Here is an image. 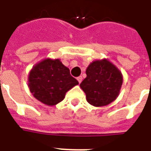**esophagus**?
Returning <instances> with one entry per match:
<instances>
[{
  "instance_id": "1",
  "label": "esophagus",
  "mask_w": 151,
  "mask_h": 151,
  "mask_svg": "<svg viewBox=\"0 0 151 151\" xmlns=\"http://www.w3.org/2000/svg\"><path fill=\"white\" fill-rule=\"evenodd\" d=\"M77 80H78V82H79V84H81V82L82 81V77H81V76H80V77L77 78Z\"/></svg>"
}]
</instances>
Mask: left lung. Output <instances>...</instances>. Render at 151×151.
<instances>
[{
  "mask_svg": "<svg viewBox=\"0 0 151 151\" xmlns=\"http://www.w3.org/2000/svg\"><path fill=\"white\" fill-rule=\"evenodd\" d=\"M86 74L80 87L88 103L95 107L105 106L119 96L122 84V73L108 60L93 61L87 68Z\"/></svg>",
  "mask_w": 151,
  "mask_h": 151,
  "instance_id": "1",
  "label": "left lung"
}]
</instances>
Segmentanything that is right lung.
Segmentation results:
<instances>
[{"mask_svg":"<svg viewBox=\"0 0 151 151\" xmlns=\"http://www.w3.org/2000/svg\"><path fill=\"white\" fill-rule=\"evenodd\" d=\"M78 84L59 59H45L29 72V90L37 100L50 106L63 101L66 93Z\"/></svg>","mask_w":151,"mask_h":151,"instance_id":"add662e5","label":"right lung"}]
</instances>
